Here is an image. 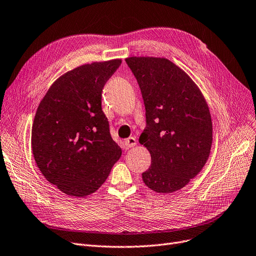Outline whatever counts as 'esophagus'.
Instances as JSON below:
<instances>
[{
	"label": "esophagus",
	"instance_id": "34e87169",
	"mask_svg": "<svg viewBox=\"0 0 256 256\" xmlns=\"http://www.w3.org/2000/svg\"><path fill=\"white\" fill-rule=\"evenodd\" d=\"M136 143H137L136 138H134V137H130V138H128V139H126V140H124V148H126V150H128V148H130L135 146H136Z\"/></svg>",
	"mask_w": 256,
	"mask_h": 256
}]
</instances>
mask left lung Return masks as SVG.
<instances>
[{
	"label": "left lung",
	"instance_id": "8db88e82",
	"mask_svg": "<svg viewBox=\"0 0 256 256\" xmlns=\"http://www.w3.org/2000/svg\"><path fill=\"white\" fill-rule=\"evenodd\" d=\"M146 106V126L139 138L152 157L142 180L156 192L183 188L202 170L212 144L209 108L182 69L161 58H128Z\"/></svg>",
	"mask_w": 256,
	"mask_h": 256
}]
</instances>
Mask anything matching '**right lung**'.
I'll return each mask as SVG.
<instances>
[{
	"mask_svg": "<svg viewBox=\"0 0 256 256\" xmlns=\"http://www.w3.org/2000/svg\"><path fill=\"white\" fill-rule=\"evenodd\" d=\"M121 60L86 64L64 73L38 108L31 146L38 168L64 194L95 192L121 157L102 108V88Z\"/></svg>",
	"mask_w": 256,
	"mask_h": 256,
	"instance_id": "add662e5",
	"label": "right lung"
}]
</instances>
